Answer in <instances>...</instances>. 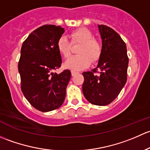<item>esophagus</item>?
<instances>
[{"label": "esophagus", "instance_id": "esophagus-1", "mask_svg": "<svg viewBox=\"0 0 150 150\" xmlns=\"http://www.w3.org/2000/svg\"><path fill=\"white\" fill-rule=\"evenodd\" d=\"M76 74H77V72L75 71H73V70L71 71V75L72 76H74V75Z\"/></svg>", "mask_w": 150, "mask_h": 150}]
</instances>
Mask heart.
Segmentation results:
<instances>
[{
	"instance_id": "obj_1",
	"label": "heart",
	"mask_w": 150,
	"mask_h": 150,
	"mask_svg": "<svg viewBox=\"0 0 150 150\" xmlns=\"http://www.w3.org/2000/svg\"><path fill=\"white\" fill-rule=\"evenodd\" d=\"M71 42L66 37L61 36L56 42L58 52L65 58L71 56L72 44H80L77 53L79 55L72 57L65 64L66 68L74 71H79L88 67L92 62L98 61L102 54V45L98 40L93 38V35L88 29L84 27L72 31L69 35Z\"/></svg>"
}]
</instances>
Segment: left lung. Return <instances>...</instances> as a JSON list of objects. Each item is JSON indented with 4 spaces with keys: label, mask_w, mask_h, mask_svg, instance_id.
<instances>
[{
    "label": "left lung",
    "mask_w": 150,
    "mask_h": 150,
    "mask_svg": "<svg viewBox=\"0 0 150 150\" xmlns=\"http://www.w3.org/2000/svg\"><path fill=\"white\" fill-rule=\"evenodd\" d=\"M102 38V54L95 69L84 72L82 91L95 105H107L119 95L127 80L129 58L126 45L110 27L98 25Z\"/></svg>",
    "instance_id": "obj_1"
}]
</instances>
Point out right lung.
Returning a JSON list of instances; mask_svg holds the SVG:
<instances>
[{"label": "right lung", "mask_w": 150, "mask_h": 150, "mask_svg": "<svg viewBox=\"0 0 150 150\" xmlns=\"http://www.w3.org/2000/svg\"><path fill=\"white\" fill-rule=\"evenodd\" d=\"M64 32L60 26L43 25L34 30L21 46L18 64L21 91L29 103L42 112L62 105L71 76L68 69L59 74L53 73L62 63L56 42Z\"/></svg>", "instance_id": "right-lung-1"}]
</instances>
